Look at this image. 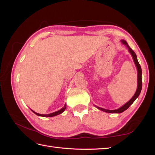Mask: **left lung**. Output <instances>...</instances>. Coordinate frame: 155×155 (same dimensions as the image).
<instances>
[{"mask_svg":"<svg viewBox=\"0 0 155 155\" xmlns=\"http://www.w3.org/2000/svg\"><path fill=\"white\" fill-rule=\"evenodd\" d=\"M121 42H123V43L127 46V47L128 48V51L130 52V53L132 55V57L133 58V61L134 62V64H135L137 68V72H138V82H137V91L135 92V93H134V96L132 97V98L129 101H128L126 104H124L123 106H122L120 108H118V109L116 110H108V109H104V108H100V107H96L98 109H100L101 110H103L104 112H106V113H121L124 112V110H126L127 108L129 107L131 104H132L134 101L137 99V98L139 96V94L140 93V91L141 89H142V70H141V67H140V65L139 63V62H138L137 60V55L135 54V52H134L131 48L128 46V45L127 44V42L124 41V40H122Z\"/></svg>","mask_w":155,"mask_h":155,"instance_id":"left-lung-1","label":"left lung"}]
</instances>
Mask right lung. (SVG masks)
<instances>
[{
  "label": "right lung",
  "mask_w": 155,
  "mask_h": 155,
  "mask_svg": "<svg viewBox=\"0 0 155 155\" xmlns=\"http://www.w3.org/2000/svg\"><path fill=\"white\" fill-rule=\"evenodd\" d=\"M66 109V104L64 106L63 108H62L61 110H59L58 111H56V112H54V113H51V114H39V113H35V111H33L32 110H31L33 113L35 114L38 115V116H41V117H54V116H57V115L58 114H60L61 113H63V112L64 111V110Z\"/></svg>",
  "instance_id": "obj_1"
}]
</instances>
